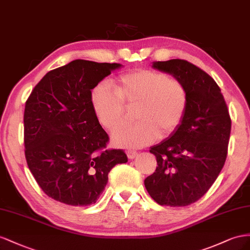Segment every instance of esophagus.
<instances>
[{"mask_svg":"<svg viewBox=\"0 0 250 250\" xmlns=\"http://www.w3.org/2000/svg\"><path fill=\"white\" fill-rule=\"evenodd\" d=\"M126 155H127V157H129L130 159H134L135 157L138 155V153L136 151H132V149H129V151L126 152Z\"/></svg>","mask_w":250,"mask_h":250,"instance_id":"esophagus-1","label":"esophagus"}]
</instances>
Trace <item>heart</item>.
Segmentation results:
<instances>
[{
    "instance_id": "heart-1",
    "label": "heart",
    "mask_w": 250,
    "mask_h": 250,
    "mask_svg": "<svg viewBox=\"0 0 250 250\" xmlns=\"http://www.w3.org/2000/svg\"><path fill=\"white\" fill-rule=\"evenodd\" d=\"M115 91L101 83L92 93V104L101 125L110 132L123 127L127 110L136 125L113 135L118 146L141 147L172 135L181 125L188 105V90L176 76L155 70L120 75Z\"/></svg>"
}]
</instances>
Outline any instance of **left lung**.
<instances>
[{"label":"left lung","instance_id":"left-lung-1","mask_svg":"<svg viewBox=\"0 0 250 250\" xmlns=\"http://www.w3.org/2000/svg\"><path fill=\"white\" fill-rule=\"evenodd\" d=\"M153 67L180 78L188 90V105L176 132L149 149L157 167L145 185L158 204L187 206L206 194L223 168L231 119L219 85L202 69L184 60L156 62Z\"/></svg>","mask_w":250,"mask_h":250}]
</instances>
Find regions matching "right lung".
<instances>
[{
    "label": "right lung",
    "mask_w": 250,
    "mask_h": 250,
    "mask_svg": "<svg viewBox=\"0 0 250 250\" xmlns=\"http://www.w3.org/2000/svg\"><path fill=\"white\" fill-rule=\"evenodd\" d=\"M120 67L72 61L49 71L27 99V165L42 190L56 201L72 206L95 203L110 170L127 161L123 149L106 148L109 135L92 104V89Z\"/></svg>",
    "instance_id": "obj_1"
}]
</instances>
